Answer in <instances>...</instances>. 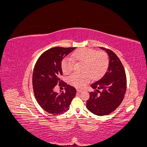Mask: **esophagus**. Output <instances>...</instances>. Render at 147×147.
Segmentation results:
<instances>
[{
  "label": "esophagus",
  "instance_id": "esophagus-1",
  "mask_svg": "<svg viewBox=\"0 0 147 147\" xmlns=\"http://www.w3.org/2000/svg\"><path fill=\"white\" fill-rule=\"evenodd\" d=\"M77 92H82L83 91L82 90H81V89H77Z\"/></svg>",
  "mask_w": 147,
  "mask_h": 147
}]
</instances>
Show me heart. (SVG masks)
<instances>
[{"instance_id":"b5f03b06","label":"heart","mask_w":147,"mask_h":147,"mask_svg":"<svg viewBox=\"0 0 147 147\" xmlns=\"http://www.w3.org/2000/svg\"><path fill=\"white\" fill-rule=\"evenodd\" d=\"M74 59L83 63L82 70L83 73H74L69 78V83L78 88L84 87L91 80V77L98 78L107 70L109 59L105 52L98 51L90 48H80L73 54ZM75 67L74 61L69 57H65L61 62V68L64 74H70Z\"/></svg>"}]
</instances>
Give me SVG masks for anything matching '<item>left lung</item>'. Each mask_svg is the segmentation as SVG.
<instances>
[{"label":"left lung","instance_id":"left-lung-1","mask_svg":"<svg viewBox=\"0 0 147 147\" xmlns=\"http://www.w3.org/2000/svg\"><path fill=\"white\" fill-rule=\"evenodd\" d=\"M109 57L108 69L99 80L91 84L94 92L86 102L88 110L98 116L107 115L116 110L125 95L127 80L125 70L118 57L108 48L100 47Z\"/></svg>","mask_w":147,"mask_h":147}]
</instances>
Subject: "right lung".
Returning <instances> with one entry per match:
<instances>
[{
  "label": "right lung",
  "mask_w": 147,
  "mask_h": 147,
  "mask_svg": "<svg viewBox=\"0 0 147 147\" xmlns=\"http://www.w3.org/2000/svg\"><path fill=\"white\" fill-rule=\"evenodd\" d=\"M75 48H50L42 53L35 64L32 75L34 96L40 106L49 113L61 115L66 112L76 94V89L60 78L63 75L61 61ZM57 84L65 88L64 92L58 94L54 91Z\"/></svg>",
  "instance_id": "right-lung-1"
}]
</instances>
